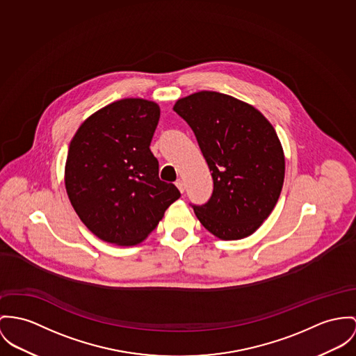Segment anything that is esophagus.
I'll return each instance as SVG.
<instances>
[{
	"label": "esophagus",
	"instance_id": "34e87169",
	"mask_svg": "<svg viewBox=\"0 0 356 356\" xmlns=\"http://www.w3.org/2000/svg\"><path fill=\"white\" fill-rule=\"evenodd\" d=\"M176 187L179 188V191L181 192V193L186 190V184H184V181H183L181 179H179V180L176 181Z\"/></svg>",
	"mask_w": 356,
	"mask_h": 356
}]
</instances>
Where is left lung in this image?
Wrapping results in <instances>:
<instances>
[{
	"label": "left lung",
	"mask_w": 356,
	"mask_h": 356,
	"mask_svg": "<svg viewBox=\"0 0 356 356\" xmlns=\"http://www.w3.org/2000/svg\"><path fill=\"white\" fill-rule=\"evenodd\" d=\"M192 129L214 190L193 206L200 223L220 240L253 234L273 213L284 181V153L273 124L233 96L202 90L173 106Z\"/></svg>",
	"instance_id": "8db88e82"
}]
</instances>
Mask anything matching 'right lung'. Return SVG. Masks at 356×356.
I'll return each instance as SVG.
<instances>
[{
  "label": "right lung",
  "mask_w": 356,
  "mask_h": 356,
  "mask_svg": "<svg viewBox=\"0 0 356 356\" xmlns=\"http://www.w3.org/2000/svg\"><path fill=\"white\" fill-rule=\"evenodd\" d=\"M160 120L157 103L122 99L83 120L70 142L65 187L82 223L100 240L142 243L180 197L159 177L150 142Z\"/></svg>",
  "instance_id": "right-lung-1"
}]
</instances>
